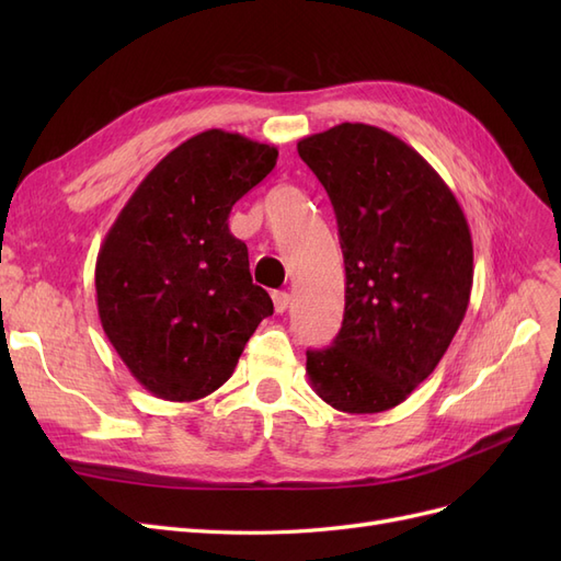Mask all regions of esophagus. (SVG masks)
<instances>
[{
  "label": "esophagus",
  "instance_id": "1",
  "mask_svg": "<svg viewBox=\"0 0 561 561\" xmlns=\"http://www.w3.org/2000/svg\"><path fill=\"white\" fill-rule=\"evenodd\" d=\"M293 297L287 293H274V307H276V313H285L287 307H290Z\"/></svg>",
  "mask_w": 561,
  "mask_h": 561
}]
</instances>
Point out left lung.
<instances>
[{"label":"left lung","instance_id":"8db88e82","mask_svg":"<svg viewBox=\"0 0 561 561\" xmlns=\"http://www.w3.org/2000/svg\"><path fill=\"white\" fill-rule=\"evenodd\" d=\"M332 201L346 268V309L307 375L328 404L379 414L412 396L443 360L472 290L468 219L414 147L369 124L297 142Z\"/></svg>","mask_w":561,"mask_h":561}]
</instances>
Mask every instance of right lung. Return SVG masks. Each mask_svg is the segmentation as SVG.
<instances>
[{"instance_id":"add662e5","label":"right lung","mask_w":561,"mask_h":561,"mask_svg":"<svg viewBox=\"0 0 561 561\" xmlns=\"http://www.w3.org/2000/svg\"><path fill=\"white\" fill-rule=\"evenodd\" d=\"M276 159L274 145L203 130L151 168L100 245V322L151 396H210L274 313L268 293L252 283L245 243L229 231V213Z\"/></svg>"}]
</instances>
